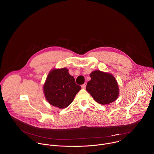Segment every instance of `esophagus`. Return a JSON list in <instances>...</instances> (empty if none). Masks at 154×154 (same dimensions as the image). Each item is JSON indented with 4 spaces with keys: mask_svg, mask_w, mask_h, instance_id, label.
Here are the masks:
<instances>
[{
    "mask_svg": "<svg viewBox=\"0 0 154 154\" xmlns=\"http://www.w3.org/2000/svg\"><path fill=\"white\" fill-rule=\"evenodd\" d=\"M86 83H85L84 84H83V85H82V88L85 89V88H86Z\"/></svg>",
    "mask_w": 154,
    "mask_h": 154,
    "instance_id": "34e87169",
    "label": "esophagus"
}]
</instances>
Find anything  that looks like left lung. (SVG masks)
<instances>
[{
  "mask_svg": "<svg viewBox=\"0 0 154 154\" xmlns=\"http://www.w3.org/2000/svg\"><path fill=\"white\" fill-rule=\"evenodd\" d=\"M90 75L91 80L88 82L86 90L97 103L106 105L118 99L119 86L112 74L96 70Z\"/></svg>",
  "mask_w": 154,
  "mask_h": 154,
  "instance_id": "1",
  "label": "left lung"
}]
</instances>
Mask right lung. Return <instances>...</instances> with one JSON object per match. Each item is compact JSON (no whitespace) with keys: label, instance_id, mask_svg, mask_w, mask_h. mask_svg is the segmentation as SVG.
Returning a JSON list of instances; mask_svg holds the SVG:
<instances>
[{"label":"right lung","instance_id":"1","mask_svg":"<svg viewBox=\"0 0 154 154\" xmlns=\"http://www.w3.org/2000/svg\"><path fill=\"white\" fill-rule=\"evenodd\" d=\"M81 90L66 68L51 70L43 85V91L49 103L60 109L66 108Z\"/></svg>","mask_w":154,"mask_h":154}]
</instances>
